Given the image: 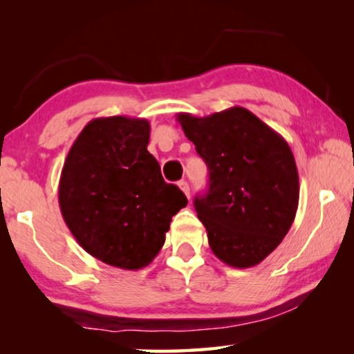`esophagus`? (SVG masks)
Instances as JSON below:
<instances>
[{
    "label": "esophagus",
    "mask_w": 354,
    "mask_h": 354,
    "mask_svg": "<svg viewBox=\"0 0 354 354\" xmlns=\"http://www.w3.org/2000/svg\"><path fill=\"white\" fill-rule=\"evenodd\" d=\"M179 189H181L184 192V195L187 196V198H190V187H189V183L187 181H179L178 183Z\"/></svg>",
    "instance_id": "34e87169"
}]
</instances>
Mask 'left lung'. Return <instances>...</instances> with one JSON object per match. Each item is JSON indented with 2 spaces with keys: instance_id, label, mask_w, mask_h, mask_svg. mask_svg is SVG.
<instances>
[{
  "instance_id": "left-lung-1",
  "label": "left lung",
  "mask_w": 354,
  "mask_h": 354,
  "mask_svg": "<svg viewBox=\"0 0 354 354\" xmlns=\"http://www.w3.org/2000/svg\"><path fill=\"white\" fill-rule=\"evenodd\" d=\"M176 118L209 169L207 194L194 201L209 247L231 267L257 266L283 242L298 209L289 143L241 106Z\"/></svg>"
}]
</instances>
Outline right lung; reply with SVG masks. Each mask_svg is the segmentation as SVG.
<instances>
[{
    "label": "right lung",
    "instance_id": "add662e5",
    "mask_svg": "<svg viewBox=\"0 0 354 354\" xmlns=\"http://www.w3.org/2000/svg\"><path fill=\"white\" fill-rule=\"evenodd\" d=\"M148 142L145 118H95L71 145L59 181V206L76 242L124 270L154 259L171 217L187 206L183 192L164 181Z\"/></svg>",
    "mask_w": 354,
    "mask_h": 354
}]
</instances>
